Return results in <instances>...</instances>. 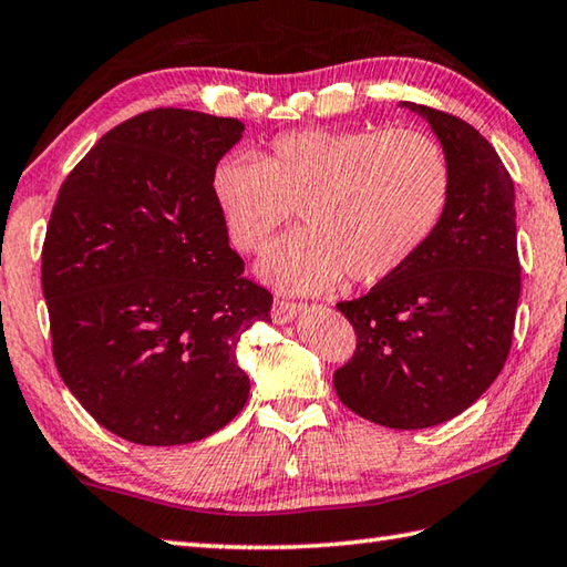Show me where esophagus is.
Wrapping results in <instances>:
<instances>
[{
  "instance_id": "34e87169",
  "label": "esophagus",
  "mask_w": 567,
  "mask_h": 567,
  "mask_svg": "<svg viewBox=\"0 0 567 567\" xmlns=\"http://www.w3.org/2000/svg\"><path fill=\"white\" fill-rule=\"evenodd\" d=\"M302 309H305V305L287 302V299L275 297V302H272V319L277 321V324H287V321H292L299 312H302Z\"/></svg>"
}]
</instances>
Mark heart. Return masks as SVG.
Masks as SVG:
<instances>
[{
	"label": "heart",
	"mask_w": 567,
	"mask_h": 567,
	"mask_svg": "<svg viewBox=\"0 0 567 567\" xmlns=\"http://www.w3.org/2000/svg\"><path fill=\"white\" fill-rule=\"evenodd\" d=\"M452 166L425 130H292L262 157L230 154L210 196L233 246L260 250L299 208L305 228L262 258V275L292 292H319L343 275L375 285L403 270L437 230Z\"/></svg>",
	"instance_id": "obj_1"
}]
</instances>
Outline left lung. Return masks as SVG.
<instances>
[{"label":"left lung","mask_w":567,"mask_h":567,"mask_svg":"<svg viewBox=\"0 0 567 567\" xmlns=\"http://www.w3.org/2000/svg\"><path fill=\"white\" fill-rule=\"evenodd\" d=\"M423 115L452 166L437 230L403 270L337 309L357 351L334 371L339 401L395 430H423L467 410L502 373L520 295L514 182L470 122Z\"/></svg>","instance_id":"obj_1"}]
</instances>
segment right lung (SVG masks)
Here are the masks:
<instances>
[{
	"instance_id": "right-lung-1",
	"label": "right lung",
	"mask_w": 567,
	"mask_h": 567,
	"mask_svg": "<svg viewBox=\"0 0 567 567\" xmlns=\"http://www.w3.org/2000/svg\"><path fill=\"white\" fill-rule=\"evenodd\" d=\"M243 122L157 107L120 122L65 176L41 250L53 361L113 435L169 447L248 401L240 334L272 295L243 277L210 174Z\"/></svg>"
}]
</instances>
